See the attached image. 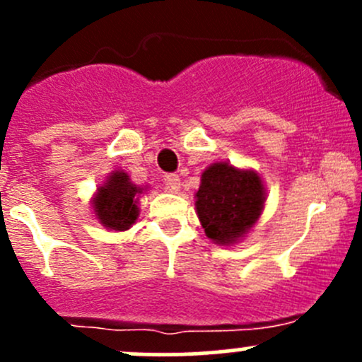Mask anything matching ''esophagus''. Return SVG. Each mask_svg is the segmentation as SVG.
Segmentation results:
<instances>
[{
	"instance_id": "1",
	"label": "esophagus",
	"mask_w": 362,
	"mask_h": 362,
	"mask_svg": "<svg viewBox=\"0 0 362 362\" xmlns=\"http://www.w3.org/2000/svg\"><path fill=\"white\" fill-rule=\"evenodd\" d=\"M163 184L166 191L178 192V189H180V178H178V175L175 173H168L163 177Z\"/></svg>"
}]
</instances>
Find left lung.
<instances>
[{"instance_id": "8db88e82", "label": "left lung", "mask_w": 362, "mask_h": 362, "mask_svg": "<svg viewBox=\"0 0 362 362\" xmlns=\"http://www.w3.org/2000/svg\"><path fill=\"white\" fill-rule=\"evenodd\" d=\"M264 199V187L257 173L215 163L202 175L196 210L208 238L228 245L255 224Z\"/></svg>"}]
</instances>
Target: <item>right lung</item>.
<instances>
[{
	"label": "right lung",
	"instance_id": "1",
	"mask_svg": "<svg viewBox=\"0 0 362 362\" xmlns=\"http://www.w3.org/2000/svg\"><path fill=\"white\" fill-rule=\"evenodd\" d=\"M141 189L131 184L129 177L122 171H115L108 177L107 184L98 189L94 198V211L103 226L113 231H126L136 222V194Z\"/></svg>",
	"mask_w": 362,
	"mask_h": 362
}]
</instances>
